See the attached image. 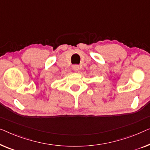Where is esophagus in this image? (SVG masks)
<instances>
[{
  "mask_svg": "<svg viewBox=\"0 0 150 150\" xmlns=\"http://www.w3.org/2000/svg\"><path fill=\"white\" fill-rule=\"evenodd\" d=\"M73 69L74 70V71H75V72H77V71L79 70V65H77V64L73 65Z\"/></svg>",
  "mask_w": 150,
  "mask_h": 150,
  "instance_id": "1",
  "label": "esophagus"
}]
</instances>
